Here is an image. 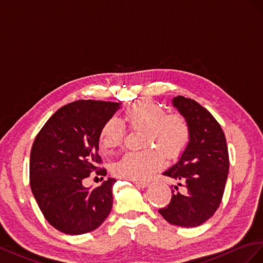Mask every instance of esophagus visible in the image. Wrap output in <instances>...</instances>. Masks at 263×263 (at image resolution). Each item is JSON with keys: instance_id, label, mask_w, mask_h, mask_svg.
<instances>
[{"instance_id": "34e87169", "label": "esophagus", "mask_w": 263, "mask_h": 263, "mask_svg": "<svg viewBox=\"0 0 263 263\" xmlns=\"http://www.w3.org/2000/svg\"><path fill=\"white\" fill-rule=\"evenodd\" d=\"M134 184H136L137 187H140V189H146V187L149 185L147 182H139V181H136Z\"/></svg>"}]
</instances>
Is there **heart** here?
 I'll return each mask as SVG.
<instances>
[{
  "mask_svg": "<svg viewBox=\"0 0 263 263\" xmlns=\"http://www.w3.org/2000/svg\"><path fill=\"white\" fill-rule=\"evenodd\" d=\"M125 120L133 130L144 131V151L129 152L115 164V173L132 181H146L159 170L164 161L181 155L190 142V126L178 115H167L163 107L153 101L142 100L125 111ZM124 127L119 119L110 118L101 127L100 145L114 151L122 144Z\"/></svg>",
  "mask_w": 263,
  "mask_h": 263,
  "instance_id": "b5f03b06",
  "label": "heart"
}]
</instances>
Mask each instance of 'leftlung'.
<instances>
[{
  "label": "left lung",
  "instance_id": "8db88e82",
  "mask_svg": "<svg viewBox=\"0 0 263 263\" xmlns=\"http://www.w3.org/2000/svg\"><path fill=\"white\" fill-rule=\"evenodd\" d=\"M172 104L189 124L191 136L176 163L163 172L177 185L171 202L159 213L175 226L196 227L220 205L229 172L227 142L219 123L198 102L177 96ZM178 185L184 187V192H178Z\"/></svg>",
  "mask_w": 263,
  "mask_h": 263
}]
</instances>
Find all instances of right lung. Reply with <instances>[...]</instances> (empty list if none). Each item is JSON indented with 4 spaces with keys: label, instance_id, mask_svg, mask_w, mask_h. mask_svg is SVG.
Here are the masks:
<instances>
[{
    "label": "right lung",
    "instance_id": "right-lung-1",
    "mask_svg": "<svg viewBox=\"0 0 263 263\" xmlns=\"http://www.w3.org/2000/svg\"><path fill=\"white\" fill-rule=\"evenodd\" d=\"M120 108L118 102L77 100L58 109L35 138L29 157L32 193L45 218L64 234L92 231L111 212L116 178L96 189L82 181L98 170L101 127Z\"/></svg>",
    "mask_w": 263,
    "mask_h": 263
}]
</instances>
